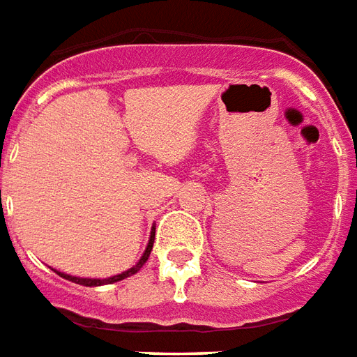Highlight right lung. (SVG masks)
<instances>
[{"instance_id": "obj_1", "label": "right lung", "mask_w": 357, "mask_h": 357, "mask_svg": "<svg viewBox=\"0 0 357 357\" xmlns=\"http://www.w3.org/2000/svg\"><path fill=\"white\" fill-rule=\"evenodd\" d=\"M153 238H155V228H152V232H150L148 245H146V249H144L142 257H140V261L137 262V264H135L132 268H129V270H125V272H121V274L112 275V278H104V280H100V278H77V275L64 274V272H59V270H54V272L61 275V278H64V280H68V282H74V283H79V285H85V287H98V285H110V283L121 282V280H125V278H129V275L137 274L140 268L144 266V262L148 261V257H150V253H152Z\"/></svg>"}]
</instances>
